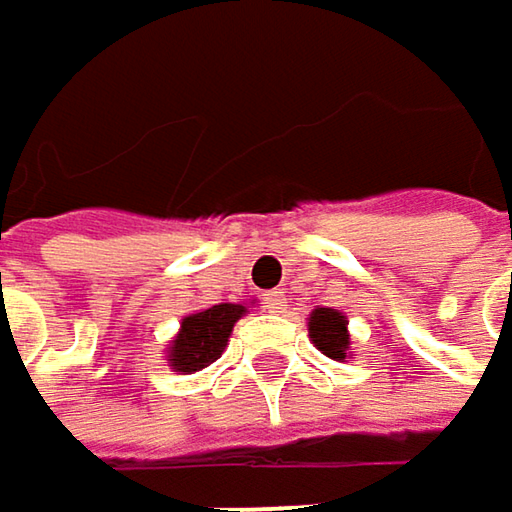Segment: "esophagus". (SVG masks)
Wrapping results in <instances>:
<instances>
[{
  "mask_svg": "<svg viewBox=\"0 0 512 512\" xmlns=\"http://www.w3.org/2000/svg\"><path fill=\"white\" fill-rule=\"evenodd\" d=\"M263 307H266L269 313H281V310L287 307V299H284V293H266V296H263Z\"/></svg>",
  "mask_w": 512,
  "mask_h": 512,
  "instance_id": "1",
  "label": "esophagus"
}]
</instances>
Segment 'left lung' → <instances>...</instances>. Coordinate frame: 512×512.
I'll return each mask as SVG.
<instances>
[{
  "mask_svg": "<svg viewBox=\"0 0 512 512\" xmlns=\"http://www.w3.org/2000/svg\"><path fill=\"white\" fill-rule=\"evenodd\" d=\"M310 340L313 346L328 354L331 360H346V351H349V322L340 310H331V307H316L310 313Z\"/></svg>",
  "mask_w": 512,
  "mask_h": 512,
  "instance_id": "left-lung-1",
  "label": "left lung"
}]
</instances>
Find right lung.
<instances>
[{
	"instance_id": "add662e5",
	"label": "right lung",
	"mask_w": 512,
	"mask_h": 512,
	"mask_svg": "<svg viewBox=\"0 0 512 512\" xmlns=\"http://www.w3.org/2000/svg\"><path fill=\"white\" fill-rule=\"evenodd\" d=\"M246 313L243 304H213L202 313H190L181 322V334L172 340L169 363L178 372H199L219 360L228 346L234 322Z\"/></svg>"
}]
</instances>
